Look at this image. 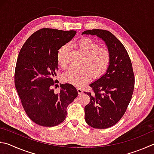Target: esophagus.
Listing matches in <instances>:
<instances>
[{"instance_id":"34e87169","label":"esophagus","mask_w":154,"mask_h":154,"mask_svg":"<svg viewBox=\"0 0 154 154\" xmlns=\"http://www.w3.org/2000/svg\"><path fill=\"white\" fill-rule=\"evenodd\" d=\"M77 92H78V94L79 95H81V94H82L83 93V90H82V88H77Z\"/></svg>"}]
</instances>
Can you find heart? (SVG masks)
Here are the masks:
<instances>
[{"label": "heart", "instance_id": "1", "mask_svg": "<svg viewBox=\"0 0 154 154\" xmlns=\"http://www.w3.org/2000/svg\"><path fill=\"white\" fill-rule=\"evenodd\" d=\"M75 46L84 56L82 69H69L63 75L64 82L74 85L82 86L94 78L101 77L110 65L111 54L106 47H100L98 43L89 38H83ZM71 51L69 44H65L58 49L57 61L60 67L65 69L67 65L68 55Z\"/></svg>", "mask_w": 154, "mask_h": 154}]
</instances>
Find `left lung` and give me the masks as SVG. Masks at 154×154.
I'll list each match as a JSON object with an SVG mask.
<instances>
[{
  "label": "left lung",
  "instance_id": "1",
  "mask_svg": "<svg viewBox=\"0 0 154 154\" xmlns=\"http://www.w3.org/2000/svg\"><path fill=\"white\" fill-rule=\"evenodd\" d=\"M82 34L102 38L111 54L107 71L89 85L92 93L85 92L90 97V102L85 106L86 122L93 128L104 129L121 119L132 98L135 86L132 63L123 44L109 31L88 29Z\"/></svg>",
  "mask_w": 154,
  "mask_h": 154
}]
</instances>
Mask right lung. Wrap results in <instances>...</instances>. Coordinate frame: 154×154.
<instances>
[{
	"instance_id": "add662e5",
	"label": "right lung",
	"mask_w": 154,
	"mask_h": 154,
	"mask_svg": "<svg viewBox=\"0 0 154 154\" xmlns=\"http://www.w3.org/2000/svg\"><path fill=\"white\" fill-rule=\"evenodd\" d=\"M74 30L42 28L33 33L22 46L17 60L15 85L27 115L35 124L54 127L66 116V108L78 92L70 84H60L59 93L52 86L58 71L57 52L76 34Z\"/></svg>"
}]
</instances>
